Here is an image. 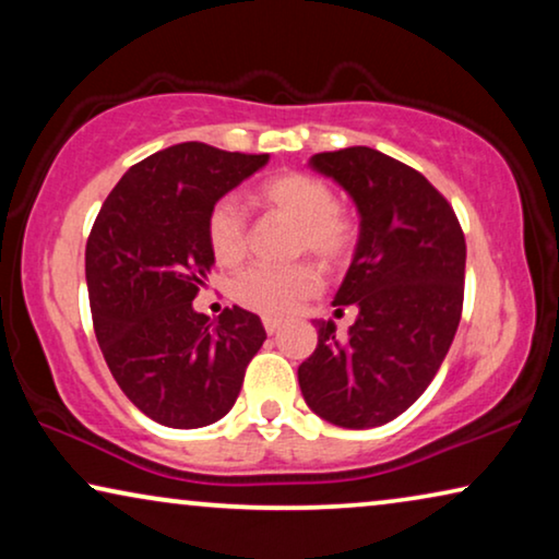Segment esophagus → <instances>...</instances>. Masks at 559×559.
<instances>
[{"label":"esophagus","instance_id":"esophagus-1","mask_svg":"<svg viewBox=\"0 0 559 559\" xmlns=\"http://www.w3.org/2000/svg\"><path fill=\"white\" fill-rule=\"evenodd\" d=\"M280 328H282V323H280V320H277V318H264V331H266V333H270V335H274V333H277V331H280Z\"/></svg>","mask_w":559,"mask_h":559}]
</instances>
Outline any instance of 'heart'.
Instances as JSON below:
<instances>
[{"instance_id":"1","label":"heart","mask_w":559,"mask_h":559,"mask_svg":"<svg viewBox=\"0 0 559 559\" xmlns=\"http://www.w3.org/2000/svg\"><path fill=\"white\" fill-rule=\"evenodd\" d=\"M254 201L264 211L295 224L293 251L310 254L325 266L348 262L358 243L354 213L335 203L333 188L323 178L302 170L277 173L262 180ZM205 239L218 264L236 266L249 251V224L234 198H218L205 216ZM320 289V274L310 262L289 266L254 264L231 282V297L241 308L266 318H285Z\"/></svg>"}]
</instances>
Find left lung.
<instances>
[{
    "label": "left lung",
    "mask_w": 559,
    "mask_h": 559,
    "mask_svg": "<svg viewBox=\"0 0 559 559\" xmlns=\"http://www.w3.org/2000/svg\"><path fill=\"white\" fill-rule=\"evenodd\" d=\"M361 213L356 254L333 305L358 310L348 338L316 323L318 346L297 379L308 407L364 430L412 407L445 361L463 312L465 236L448 198L415 167L371 147L320 152Z\"/></svg>",
    "instance_id": "left-lung-1"
}]
</instances>
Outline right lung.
Returning <instances> with one entry per match:
<instances>
[{
	"mask_svg": "<svg viewBox=\"0 0 559 559\" xmlns=\"http://www.w3.org/2000/svg\"><path fill=\"white\" fill-rule=\"evenodd\" d=\"M266 155L182 142L129 167L86 243L96 341L121 392L165 427L193 430L234 407L266 338L262 320L226 308L193 310L213 264L205 216Z\"/></svg>",
	"mask_w": 559,
	"mask_h": 559,
	"instance_id": "1",
	"label": "right lung"
}]
</instances>
